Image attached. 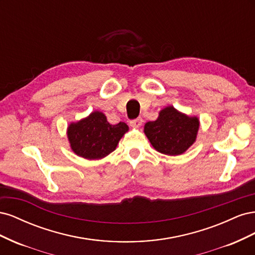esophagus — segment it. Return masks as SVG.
<instances>
[{
    "label": "esophagus",
    "mask_w": 255,
    "mask_h": 255,
    "mask_svg": "<svg viewBox=\"0 0 255 255\" xmlns=\"http://www.w3.org/2000/svg\"><path fill=\"white\" fill-rule=\"evenodd\" d=\"M142 122H143L142 118L139 117V118H136L134 120H130L129 121V125H130V127H132V128H139L142 125Z\"/></svg>",
    "instance_id": "obj_1"
}]
</instances>
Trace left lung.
I'll use <instances>...</instances> for the list:
<instances>
[{
  "label": "left lung",
  "instance_id": "1",
  "mask_svg": "<svg viewBox=\"0 0 255 255\" xmlns=\"http://www.w3.org/2000/svg\"><path fill=\"white\" fill-rule=\"evenodd\" d=\"M199 127L197 117L168 106L159 112L155 121L145 123L143 132L156 151L166 155H180L196 141Z\"/></svg>",
  "mask_w": 255,
  "mask_h": 255
}]
</instances>
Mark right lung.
<instances>
[{"label":"right lung","instance_id":"right-lung-1","mask_svg":"<svg viewBox=\"0 0 255 255\" xmlns=\"http://www.w3.org/2000/svg\"><path fill=\"white\" fill-rule=\"evenodd\" d=\"M128 130L127 123L111 125L103 113L96 111L86 118L72 122L68 127L67 135L76 155L86 159H100L116 149Z\"/></svg>","mask_w":255,"mask_h":255}]
</instances>
